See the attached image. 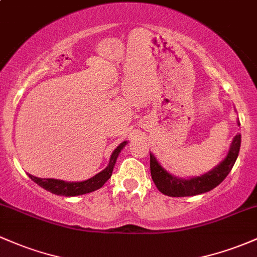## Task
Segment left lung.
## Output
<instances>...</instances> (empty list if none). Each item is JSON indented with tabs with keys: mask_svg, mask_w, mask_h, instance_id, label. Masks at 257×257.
<instances>
[{
	"mask_svg": "<svg viewBox=\"0 0 257 257\" xmlns=\"http://www.w3.org/2000/svg\"><path fill=\"white\" fill-rule=\"evenodd\" d=\"M236 123L238 126L240 125L239 118ZM240 143H241V135L238 134L231 141L228 154L219 164H217L213 169L205 173L203 175L189 179L172 175L162 167L154 154L151 153V175L153 183L156 184L157 189L162 194L170 196V197H186V196L201 195L211 191L222 183L230 173L231 168L239 156Z\"/></svg>",
	"mask_w": 257,
	"mask_h": 257,
	"instance_id": "obj_1",
	"label": "left lung"
}]
</instances>
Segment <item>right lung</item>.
<instances>
[{
  "mask_svg": "<svg viewBox=\"0 0 257 257\" xmlns=\"http://www.w3.org/2000/svg\"><path fill=\"white\" fill-rule=\"evenodd\" d=\"M126 145H127V141H123L122 143H120L115 148V151L112 152L111 156H110L109 164H107L105 169L101 170L100 173H98L93 178L87 179L84 181H63L59 180V179H40L37 178V176L30 175V174H28V176L35 184H38L43 189H45L46 191L51 192V194L66 196V197L89 194V192L100 189L109 180L112 174V170H114L115 163H116L118 154H120V152L122 151V148Z\"/></svg>",
  "mask_w": 257,
  "mask_h": 257,
  "instance_id": "obj_1",
  "label": "right lung"
}]
</instances>
